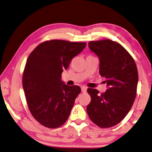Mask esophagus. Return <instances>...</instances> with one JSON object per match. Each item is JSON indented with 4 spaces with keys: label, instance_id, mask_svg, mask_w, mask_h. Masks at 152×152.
I'll use <instances>...</instances> for the list:
<instances>
[{
    "label": "esophagus",
    "instance_id": "obj_1",
    "mask_svg": "<svg viewBox=\"0 0 152 152\" xmlns=\"http://www.w3.org/2000/svg\"><path fill=\"white\" fill-rule=\"evenodd\" d=\"M81 90H82V92H83V93H85V92H86V91H87V88H86L85 86H82V88H81Z\"/></svg>",
    "mask_w": 152,
    "mask_h": 152
}]
</instances>
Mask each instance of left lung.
I'll return each instance as SVG.
<instances>
[{
	"instance_id": "left-lung-1",
	"label": "left lung",
	"mask_w": 152,
	"mask_h": 152,
	"mask_svg": "<svg viewBox=\"0 0 152 152\" xmlns=\"http://www.w3.org/2000/svg\"><path fill=\"white\" fill-rule=\"evenodd\" d=\"M88 47L98 57L99 72L106 78L107 88L102 94L88 88L91 102L87 112L96 125L110 128L120 123L132 108L138 82L137 67L128 51L114 41H91Z\"/></svg>"
}]
</instances>
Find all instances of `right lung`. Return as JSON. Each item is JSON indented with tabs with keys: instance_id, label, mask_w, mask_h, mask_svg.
Masks as SVG:
<instances>
[{
	"instance_id": "right-lung-1",
	"label": "right lung",
	"mask_w": 152,
	"mask_h": 152,
	"mask_svg": "<svg viewBox=\"0 0 152 152\" xmlns=\"http://www.w3.org/2000/svg\"><path fill=\"white\" fill-rule=\"evenodd\" d=\"M86 46V42L52 40L41 43L29 55L23 86L30 112L42 125L55 128L68 120L81 88L65 84L62 73Z\"/></svg>"
}]
</instances>
